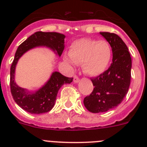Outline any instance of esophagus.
I'll list each match as a JSON object with an SVG mask.
<instances>
[{"label": "esophagus", "mask_w": 147, "mask_h": 147, "mask_svg": "<svg viewBox=\"0 0 147 147\" xmlns=\"http://www.w3.org/2000/svg\"><path fill=\"white\" fill-rule=\"evenodd\" d=\"M80 82V79H79V77L76 76H75L74 77V83H78Z\"/></svg>", "instance_id": "esophagus-1"}]
</instances>
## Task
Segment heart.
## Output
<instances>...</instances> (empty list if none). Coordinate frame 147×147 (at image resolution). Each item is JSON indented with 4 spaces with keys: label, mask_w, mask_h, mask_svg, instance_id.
Masks as SVG:
<instances>
[{
    "label": "heart",
    "mask_w": 147,
    "mask_h": 147,
    "mask_svg": "<svg viewBox=\"0 0 147 147\" xmlns=\"http://www.w3.org/2000/svg\"><path fill=\"white\" fill-rule=\"evenodd\" d=\"M64 59L71 65L81 64L82 71L90 76H98L108 67L112 49L106 40L82 38L73 42Z\"/></svg>",
    "instance_id": "obj_1"
}]
</instances>
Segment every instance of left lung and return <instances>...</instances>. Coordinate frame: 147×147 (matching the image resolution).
Returning a JSON list of instances; mask_svg holds the SVG:
<instances>
[{
  "instance_id": "1",
  "label": "left lung",
  "mask_w": 147,
  "mask_h": 147,
  "mask_svg": "<svg viewBox=\"0 0 147 147\" xmlns=\"http://www.w3.org/2000/svg\"><path fill=\"white\" fill-rule=\"evenodd\" d=\"M100 34L111 46L113 62L107 71L92 79L93 92L84 98L87 110L93 113L107 112L120 105L128 92L131 79L132 59L124 41L113 33Z\"/></svg>"
}]
</instances>
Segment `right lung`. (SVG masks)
I'll return each mask as SVG.
<instances>
[{
  "label": "right lung",
  "mask_w": 147,
  "mask_h": 147,
  "mask_svg": "<svg viewBox=\"0 0 147 147\" xmlns=\"http://www.w3.org/2000/svg\"><path fill=\"white\" fill-rule=\"evenodd\" d=\"M64 34L57 32H35L18 46L10 68V88L15 102L22 109L32 114H41L50 111L54 106L58 91L64 84L72 82L59 72H53L45 85L36 91H28L20 88L15 81V68L18 62L28 51L37 47H46L60 57L65 48Z\"/></svg>",
  "instance_id": "right-lung-1"
}]
</instances>
